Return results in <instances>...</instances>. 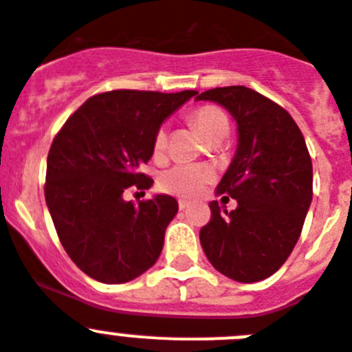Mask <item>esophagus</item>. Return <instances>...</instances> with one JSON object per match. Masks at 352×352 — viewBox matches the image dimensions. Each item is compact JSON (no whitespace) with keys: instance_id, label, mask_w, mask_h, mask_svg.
<instances>
[{"instance_id":"34e87169","label":"esophagus","mask_w":352,"mask_h":352,"mask_svg":"<svg viewBox=\"0 0 352 352\" xmlns=\"http://www.w3.org/2000/svg\"><path fill=\"white\" fill-rule=\"evenodd\" d=\"M187 206H189V201H186V199H179V208L180 210H186Z\"/></svg>"}]
</instances>
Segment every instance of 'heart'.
<instances>
[{
	"label": "heart",
	"mask_w": 352,
	"mask_h": 352,
	"mask_svg": "<svg viewBox=\"0 0 352 352\" xmlns=\"http://www.w3.org/2000/svg\"><path fill=\"white\" fill-rule=\"evenodd\" d=\"M191 120L198 126L203 135L208 140L224 139L229 131V120L224 109L215 104H205L198 109L192 111ZM166 144H168V131L165 124L157 126L153 137V153L156 156L165 153ZM213 170L206 165H192V163H179L165 172H161L157 179V186L161 191L168 195L180 196V198H195L201 195L206 184L212 182Z\"/></svg>",
	"instance_id": "b5f03b06"
}]
</instances>
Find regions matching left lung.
I'll return each instance as SVG.
<instances>
[{"instance_id":"left-lung-1","label":"left lung","mask_w":352,"mask_h":352,"mask_svg":"<svg viewBox=\"0 0 352 352\" xmlns=\"http://www.w3.org/2000/svg\"><path fill=\"white\" fill-rule=\"evenodd\" d=\"M196 98L224 106L239 137L217 187L238 206L221 212L219 203H210L212 217L199 231L203 252L231 280H265L290 257L313 199V163L304 135L288 111L252 88H212Z\"/></svg>"}]
</instances>
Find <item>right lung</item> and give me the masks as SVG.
<instances>
[{
	"instance_id": "right-lung-1",
	"label": "right lung",
	"mask_w": 352,
	"mask_h": 352,
	"mask_svg": "<svg viewBox=\"0 0 352 352\" xmlns=\"http://www.w3.org/2000/svg\"><path fill=\"white\" fill-rule=\"evenodd\" d=\"M195 90L161 94L113 90L78 107L48 151L45 199L71 261L100 283H126L153 267L179 205L157 195L124 201L131 186L149 189L140 166L153 156V137Z\"/></svg>"
}]
</instances>
